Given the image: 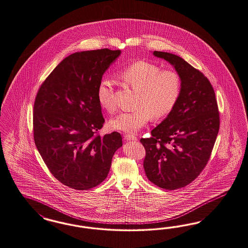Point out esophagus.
Listing matches in <instances>:
<instances>
[{
	"label": "esophagus",
	"mask_w": 248,
	"mask_h": 248,
	"mask_svg": "<svg viewBox=\"0 0 248 248\" xmlns=\"http://www.w3.org/2000/svg\"><path fill=\"white\" fill-rule=\"evenodd\" d=\"M124 139L125 140H133V141H137V137L133 135H129V134H125L124 135Z\"/></svg>",
	"instance_id": "34e87169"
}]
</instances>
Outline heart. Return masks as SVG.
<instances>
[{
  "label": "heart",
  "instance_id": "1",
  "mask_svg": "<svg viewBox=\"0 0 248 248\" xmlns=\"http://www.w3.org/2000/svg\"><path fill=\"white\" fill-rule=\"evenodd\" d=\"M118 77L138 92L137 110L122 111L109 121L113 130L135 133L144 127L151 118H161L174 109L181 93V78L178 72L165 69L147 61H138L120 70ZM100 105L108 112H114L113 83L103 78L97 90Z\"/></svg>",
  "mask_w": 248,
  "mask_h": 248
}]
</instances>
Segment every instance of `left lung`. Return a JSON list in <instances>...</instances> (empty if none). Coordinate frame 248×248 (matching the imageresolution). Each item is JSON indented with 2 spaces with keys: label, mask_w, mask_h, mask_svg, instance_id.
<instances>
[{
  "label": "left lung",
  "mask_w": 248,
  "mask_h": 248,
  "mask_svg": "<svg viewBox=\"0 0 248 248\" xmlns=\"http://www.w3.org/2000/svg\"><path fill=\"white\" fill-rule=\"evenodd\" d=\"M175 68L181 78V93L168 117L141 138L145 149L147 179L165 189L187 186L203 170L220 128L214 88L203 73L179 56L154 51Z\"/></svg>",
  "instance_id": "8db88e82"
}]
</instances>
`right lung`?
Returning a JSON list of instances; mask_svg holds the SVG:
<instances>
[{"instance_id": "right-lung-1", "label": "right lung", "mask_w": 248, "mask_h": 248, "mask_svg": "<svg viewBox=\"0 0 248 248\" xmlns=\"http://www.w3.org/2000/svg\"><path fill=\"white\" fill-rule=\"evenodd\" d=\"M121 54L108 48L76 52L62 60L40 86L34 104V144L52 175L85 190L106 179L119 133L99 135L104 123L97 90Z\"/></svg>"}]
</instances>
